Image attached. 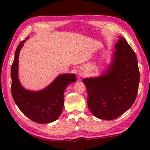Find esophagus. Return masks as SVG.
Here are the masks:
<instances>
[{
	"mask_svg": "<svg viewBox=\"0 0 150 150\" xmlns=\"http://www.w3.org/2000/svg\"><path fill=\"white\" fill-rule=\"evenodd\" d=\"M79 75L80 77H84V76H85V73L84 72L83 70H81L79 72Z\"/></svg>",
	"mask_w": 150,
	"mask_h": 150,
	"instance_id": "esophagus-1",
	"label": "esophagus"
}]
</instances>
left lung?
<instances>
[{
    "instance_id": "1",
    "label": "left lung",
    "mask_w": 150,
    "mask_h": 150,
    "mask_svg": "<svg viewBox=\"0 0 150 150\" xmlns=\"http://www.w3.org/2000/svg\"><path fill=\"white\" fill-rule=\"evenodd\" d=\"M139 79L136 54L126 40L119 37L110 63L101 74L83 80L89 110L100 120L117 118L134 102Z\"/></svg>"
}]
</instances>
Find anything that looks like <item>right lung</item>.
Masks as SVG:
<instances>
[{
    "label": "right lung",
    "instance_id": "1",
    "mask_svg": "<svg viewBox=\"0 0 150 150\" xmlns=\"http://www.w3.org/2000/svg\"><path fill=\"white\" fill-rule=\"evenodd\" d=\"M28 39L20 43L15 52L11 69L12 96L18 107L28 118L39 124H48L61 115L65 90L67 85L76 81V76L74 74H62L44 89L38 91L25 89L18 76V59L20 50Z\"/></svg>",
    "mask_w": 150,
    "mask_h": 150
}]
</instances>
